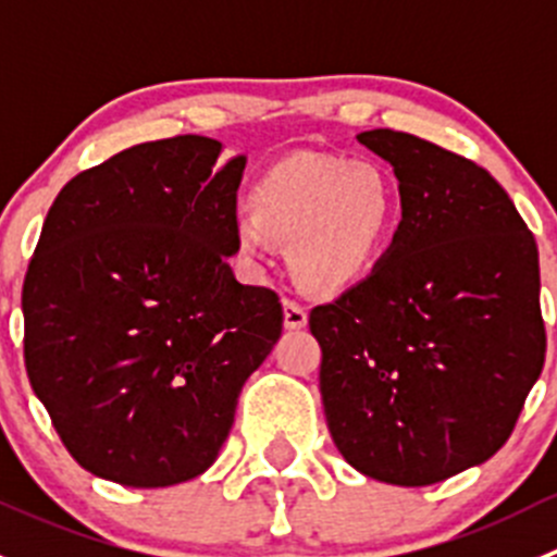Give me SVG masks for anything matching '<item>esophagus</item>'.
Returning a JSON list of instances; mask_svg holds the SVG:
<instances>
[{
  "instance_id": "esophagus-1",
  "label": "esophagus",
  "mask_w": 557,
  "mask_h": 557,
  "mask_svg": "<svg viewBox=\"0 0 557 557\" xmlns=\"http://www.w3.org/2000/svg\"><path fill=\"white\" fill-rule=\"evenodd\" d=\"M283 323H285V329H290V331L305 329V325H307V310L301 305H296V301L285 299L283 301Z\"/></svg>"
}]
</instances>
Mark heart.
Instances as JSON below:
<instances>
[{"label": "heart", "instance_id": "1", "mask_svg": "<svg viewBox=\"0 0 557 557\" xmlns=\"http://www.w3.org/2000/svg\"><path fill=\"white\" fill-rule=\"evenodd\" d=\"M250 212L234 221V247L252 269L272 263L277 239L307 290L336 296L369 277L398 218L383 166L339 156L290 153L256 177Z\"/></svg>", "mask_w": 557, "mask_h": 557}]
</instances>
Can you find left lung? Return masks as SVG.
<instances>
[{"label": "left lung", "mask_w": 557, "mask_h": 557, "mask_svg": "<svg viewBox=\"0 0 557 557\" xmlns=\"http://www.w3.org/2000/svg\"><path fill=\"white\" fill-rule=\"evenodd\" d=\"M358 143L393 166L401 223L367 280L310 312L342 458L423 487L509 440L544 367L539 250L493 174L391 128Z\"/></svg>", "instance_id": "obj_1"}]
</instances>
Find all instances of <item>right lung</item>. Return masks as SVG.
Listing matches in <instances>:
<instances>
[{
    "label": "right lung",
    "instance_id": "1",
    "mask_svg": "<svg viewBox=\"0 0 557 557\" xmlns=\"http://www.w3.org/2000/svg\"><path fill=\"white\" fill-rule=\"evenodd\" d=\"M143 143L61 188L24 280V358L72 458L126 487L205 474L283 307L228 258L245 159Z\"/></svg>",
    "mask_w": 557,
    "mask_h": 557
}]
</instances>
